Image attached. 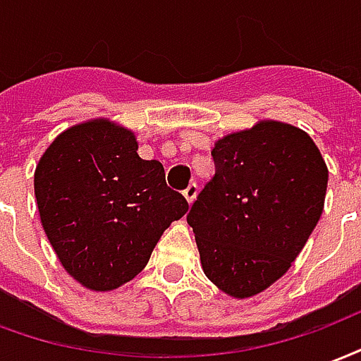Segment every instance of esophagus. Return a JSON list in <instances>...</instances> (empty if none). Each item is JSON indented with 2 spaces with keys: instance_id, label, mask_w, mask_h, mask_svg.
Listing matches in <instances>:
<instances>
[{
  "instance_id": "1",
  "label": "esophagus",
  "mask_w": 361,
  "mask_h": 361,
  "mask_svg": "<svg viewBox=\"0 0 361 361\" xmlns=\"http://www.w3.org/2000/svg\"><path fill=\"white\" fill-rule=\"evenodd\" d=\"M197 193H199V185H197V183H189L188 189L183 191V197H185V201L191 204V202L197 199Z\"/></svg>"
}]
</instances>
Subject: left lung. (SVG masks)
<instances>
[{
	"label": "left lung",
	"mask_w": 361,
	"mask_h": 361,
	"mask_svg": "<svg viewBox=\"0 0 361 361\" xmlns=\"http://www.w3.org/2000/svg\"><path fill=\"white\" fill-rule=\"evenodd\" d=\"M216 173L188 214L204 276L233 298L290 268L323 212L327 166L300 128L262 120L212 149Z\"/></svg>",
	"instance_id": "left-lung-1"
}]
</instances>
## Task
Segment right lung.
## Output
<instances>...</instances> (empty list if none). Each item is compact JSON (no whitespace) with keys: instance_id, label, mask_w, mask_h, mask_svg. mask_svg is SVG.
<instances>
[{"instance_id":"right-lung-1","label":"right lung","mask_w":361,"mask_h":361,"mask_svg":"<svg viewBox=\"0 0 361 361\" xmlns=\"http://www.w3.org/2000/svg\"><path fill=\"white\" fill-rule=\"evenodd\" d=\"M42 226L59 262L85 289H118L145 268L170 224L188 212L159 160L106 118L59 133L34 173Z\"/></svg>"}]
</instances>
